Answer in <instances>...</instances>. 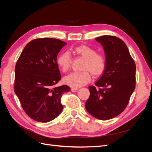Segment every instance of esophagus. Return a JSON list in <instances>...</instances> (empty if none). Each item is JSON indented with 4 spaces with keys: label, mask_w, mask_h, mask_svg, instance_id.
<instances>
[{
    "label": "esophagus",
    "mask_w": 152,
    "mask_h": 152,
    "mask_svg": "<svg viewBox=\"0 0 152 152\" xmlns=\"http://www.w3.org/2000/svg\"><path fill=\"white\" fill-rule=\"evenodd\" d=\"M71 91L72 92H73V93H76V92L78 91V89H76V88H72L71 89Z\"/></svg>",
    "instance_id": "1"
}]
</instances>
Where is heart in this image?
<instances>
[{
  "label": "heart",
  "instance_id": "obj_1",
  "mask_svg": "<svg viewBox=\"0 0 152 152\" xmlns=\"http://www.w3.org/2000/svg\"><path fill=\"white\" fill-rule=\"evenodd\" d=\"M73 51L77 56L84 59L82 67V70L84 71L72 73L64 77L63 82L65 84L73 88H78L90 82V73L94 77H99L104 73L107 66L106 58L103 54L97 53L96 49L88 45H81L75 48ZM56 62L62 72H67L72 63L70 54L64 52L59 54Z\"/></svg>",
  "mask_w": 152,
  "mask_h": 152
}]
</instances>
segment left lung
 <instances>
[{
	"label": "left lung",
	"instance_id": "1",
	"mask_svg": "<svg viewBox=\"0 0 152 152\" xmlns=\"http://www.w3.org/2000/svg\"><path fill=\"white\" fill-rule=\"evenodd\" d=\"M95 40L103 45L107 66L95 86L89 87L90 96L85 106L92 116L105 121L117 117L127 106L135 89L136 65L121 39L103 35Z\"/></svg>",
	"mask_w": 152,
	"mask_h": 152
}]
</instances>
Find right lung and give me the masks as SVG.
Masks as SVG:
<instances>
[{"mask_svg":"<svg viewBox=\"0 0 152 152\" xmlns=\"http://www.w3.org/2000/svg\"><path fill=\"white\" fill-rule=\"evenodd\" d=\"M66 44L56 39H34L16 62L15 92L25 113L35 121L49 122L62 112L61 97L70 88L54 86L61 79L57 56Z\"/></svg>","mask_w":152,"mask_h":152,"instance_id":"obj_1","label":"right lung"}]
</instances>
